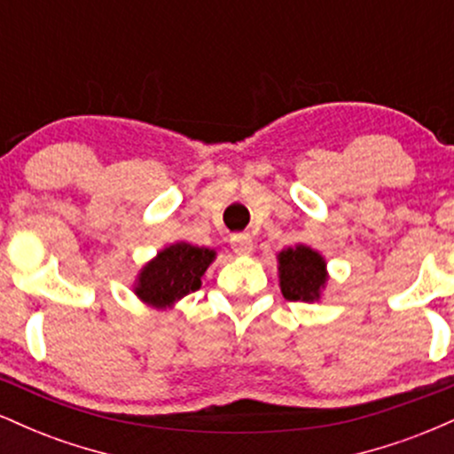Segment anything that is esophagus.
Wrapping results in <instances>:
<instances>
[{"label": "esophagus", "mask_w": 454, "mask_h": 454, "mask_svg": "<svg viewBox=\"0 0 454 454\" xmlns=\"http://www.w3.org/2000/svg\"><path fill=\"white\" fill-rule=\"evenodd\" d=\"M231 245H232V252L237 254V256H249V254L254 252V239L245 232L234 234L231 239Z\"/></svg>", "instance_id": "obj_1"}]
</instances>
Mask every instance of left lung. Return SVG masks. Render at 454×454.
I'll return each mask as SVG.
<instances>
[{
  "mask_svg": "<svg viewBox=\"0 0 454 454\" xmlns=\"http://www.w3.org/2000/svg\"><path fill=\"white\" fill-rule=\"evenodd\" d=\"M278 275L284 299L320 303L328 284L326 258L305 243L290 245L278 254Z\"/></svg>",
  "mask_w": 454,
  "mask_h": 454,
  "instance_id": "8db88e82",
  "label": "left lung"
}]
</instances>
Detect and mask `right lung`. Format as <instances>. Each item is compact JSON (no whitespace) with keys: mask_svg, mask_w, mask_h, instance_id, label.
<instances>
[{"mask_svg":"<svg viewBox=\"0 0 454 454\" xmlns=\"http://www.w3.org/2000/svg\"><path fill=\"white\" fill-rule=\"evenodd\" d=\"M215 258L217 252L211 247H198L185 241L166 245L140 267L132 293L151 309H173L184 296L200 288L202 275Z\"/></svg>","mask_w":454,"mask_h":454,"instance_id":"add662e5","label":"right lung"}]
</instances>
